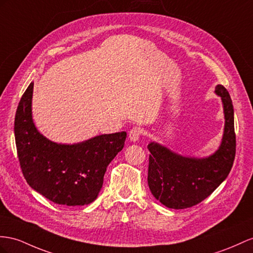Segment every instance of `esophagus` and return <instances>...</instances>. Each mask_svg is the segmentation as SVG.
<instances>
[{"label":"esophagus","instance_id":"1","mask_svg":"<svg viewBox=\"0 0 253 253\" xmlns=\"http://www.w3.org/2000/svg\"><path fill=\"white\" fill-rule=\"evenodd\" d=\"M142 132H143V130H142L141 127H133L130 129V131H129V133H128L129 139H130V141H132V142L138 141L139 138L141 137Z\"/></svg>","mask_w":253,"mask_h":253}]
</instances>
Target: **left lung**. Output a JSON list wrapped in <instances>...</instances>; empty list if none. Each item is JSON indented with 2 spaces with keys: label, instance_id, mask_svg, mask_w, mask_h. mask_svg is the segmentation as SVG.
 Returning <instances> with one entry per match:
<instances>
[{
  "label": "left lung",
  "instance_id": "1",
  "mask_svg": "<svg viewBox=\"0 0 253 253\" xmlns=\"http://www.w3.org/2000/svg\"><path fill=\"white\" fill-rule=\"evenodd\" d=\"M215 92L221 97L224 112V131L218 151L210 157H184L156 142L147 145L150 151L147 182L153 196L161 204L183 210L202 202L228 177L234 163L236 138L234 109L226 88L218 84Z\"/></svg>",
  "mask_w": 253,
  "mask_h": 253
}]
</instances>
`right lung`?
Listing matches in <instances>:
<instances>
[{
	"label": "right lung",
	"instance_id": "right-lung-1",
	"mask_svg": "<svg viewBox=\"0 0 253 253\" xmlns=\"http://www.w3.org/2000/svg\"><path fill=\"white\" fill-rule=\"evenodd\" d=\"M34 83L25 89L15 118V139L23 176L35 191L66 206L92 203L103 184L107 167L124 147L125 131L97 135L77 144L44 138L32 119Z\"/></svg>",
	"mask_w": 253,
	"mask_h": 253
}]
</instances>
